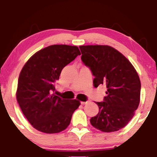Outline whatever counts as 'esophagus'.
<instances>
[{"label": "esophagus", "instance_id": "obj_1", "mask_svg": "<svg viewBox=\"0 0 157 157\" xmlns=\"http://www.w3.org/2000/svg\"><path fill=\"white\" fill-rule=\"evenodd\" d=\"M88 102H89V101H81V105H84V104H86Z\"/></svg>", "mask_w": 157, "mask_h": 157}]
</instances>
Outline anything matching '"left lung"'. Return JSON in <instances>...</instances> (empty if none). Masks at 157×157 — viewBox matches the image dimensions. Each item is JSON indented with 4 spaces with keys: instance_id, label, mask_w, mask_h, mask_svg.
Instances as JSON below:
<instances>
[{
    "instance_id": "1",
    "label": "left lung",
    "mask_w": 157,
    "mask_h": 157,
    "mask_svg": "<svg viewBox=\"0 0 157 157\" xmlns=\"http://www.w3.org/2000/svg\"><path fill=\"white\" fill-rule=\"evenodd\" d=\"M81 61L94 76L95 87L106 86L104 101L96 102L99 111L90 119L91 125L104 132H113L126 126L140 101L141 82L126 58L109 46H81Z\"/></svg>"
}]
</instances>
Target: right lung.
<instances>
[{"mask_svg": "<svg viewBox=\"0 0 157 157\" xmlns=\"http://www.w3.org/2000/svg\"><path fill=\"white\" fill-rule=\"evenodd\" d=\"M81 52L77 46L52 45L30 58L19 75L16 98L29 123L46 134L61 132L69 125L80 102L53 95L61 71Z\"/></svg>", "mask_w": 157, "mask_h": 157, "instance_id": "right-lung-1", "label": "right lung"}]
</instances>
